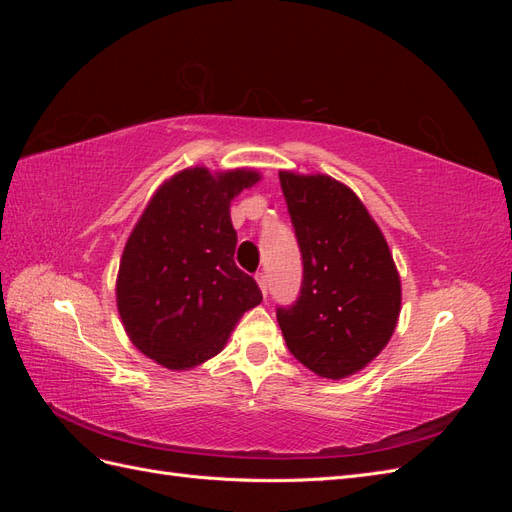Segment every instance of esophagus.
<instances>
[{"label":"esophagus","instance_id":"1","mask_svg":"<svg viewBox=\"0 0 512 512\" xmlns=\"http://www.w3.org/2000/svg\"><path fill=\"white\" fill-rule=\"evenodd\" d=\"M256 282H258L262 294H265V297H267V290H269V286H267V275L262 273V271H258V273H256Z\"/></svg>","mask_w":512,"mask_h":512}]
</instances>
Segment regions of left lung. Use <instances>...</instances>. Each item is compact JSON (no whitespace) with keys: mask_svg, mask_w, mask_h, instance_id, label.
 <instances>
[{"mask_svg":"<svg viewBox=\"0 0 512 512\" xmlns=\"http://www.w3.org/2000/svg\"><path fill=\"white\" fill-rule=\"evenodd\" d=\"M303 280L277 307L286 346L307 369L339 380L363 369L389 342L401 286L380 228L356 194L327 175L280 173Z\"/></svg>","mask_w":512,"mask_h":512,"instance_id":"8db88e82","label":"left lung"}]
</instances>
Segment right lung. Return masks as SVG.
<instances>
[{
  "label": "right lung",
  "instance_id": "obj_1",
  "mask_svg": "<svg viewBox=\"0 0 512 512\" xmlns=\"http://www.w3.org/2000/svg\"><path fill=\"white\" fill-rule=\"evenodd\" d=\"M254 170H181L149 200L121 256L117 307L132 344L168 369L218 354L247 309L262 301L235 265L230 200L258 181Z\"/></svg>",
  "mask_w": 512,
  "mask_h": 512
}]
</instances>
